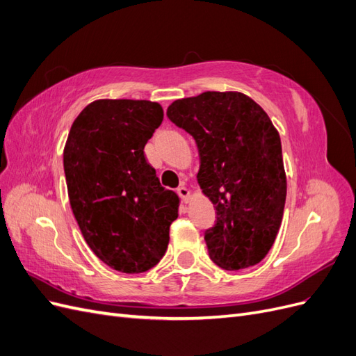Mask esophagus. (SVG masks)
Wrapping results in <instances>:
<instances>
[{
	"label": "esophagus",
	"instance_id": "34e87169",
	"mask_svg": "<svg viewBox=\"0 0 356 356\" xmlns=\"http://www.w3.org/2000/svg\"><path fill=\"white\" fill-rule=\"evenodd\" d=\"M178 195H179V197H181L182 202L188 203V200H190V191H188V188H187L186 186H181V187L178 188Z\"/></svg>",
	"mask_w": 356,
	"mask_h": 356
}]
</instances>
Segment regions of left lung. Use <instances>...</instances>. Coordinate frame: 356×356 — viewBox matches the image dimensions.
<instances>
[{"label": "left lung", "instance_id": "obj_1", "mask_svg": "<svg viewBox=\"0 0 356 356\" xmlns=\"http://www.w3.org/2000/svg\"><path fill=\"white\" fill-rule=\"evenodd\" d=\"M172 123L195 138L197 182L217 212L204 233L224 270L260 263L281 227L286 197L282 145L270 117L241 92H203L168 106Z\"/></svg>", "mask_w": 356, "mask_h": 356}]
</instances>
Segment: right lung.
<instances>
[{"instance_id": "right-lung-1", "label": "right lung", "mask_w": 356, "mask_h": 356, "mask_svg": "<svg viewBox=\"0 0 356 356\" xmlns=\"http://www.w3.org/2000/svg\"><path fill=\"white\" fill-rule=\"evenodd\" d=\"M163 122L145 99H98L75 118L63 148L71 209L86 243L122 273L154 267L179 199L160 186L144 147Z\"/></svg>"}]
</instances>
